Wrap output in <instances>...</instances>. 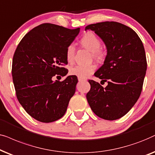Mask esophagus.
I'll return each mask as SVG.
<instances>
[{"instance_id":"1","label":"esophagus","mask_w":155,"mask_h":155,"mask_svg":"<svg viewBox=\"0 0 155 155\" xmlns=\"http://www.w3.org/2000/svg\"><path fill=\"white\" fill-rule=\"evenodd\" d=\"M78 80H79V82H81V81H86L85 79H81V78H78Z\"/></svg>"}]
</instances>
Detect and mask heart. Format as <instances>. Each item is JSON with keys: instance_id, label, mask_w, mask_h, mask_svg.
<instances>
[{"instance_id": "1", "label": "heart", "mask_w": 155, "mask_h": 155, "mask_svg": "<svg viewBox=\"0 0 155 155\" xmlns=\"http://www.w3.org/2000/svg\"><path fill=\"white\" fill-rule=\"evenodd\" d=\"M80 43L84 48L91 52L92 57L100 61L104 57V50L101 47V40L91 32H87L80 40ZM75 54V46L70 44L66 49V58L68 62H72ZM96 69V66L93 64L86 65H76L70 68L69 74L78 78L86 79L91 75Z\"/></svg>"}]
</instances>
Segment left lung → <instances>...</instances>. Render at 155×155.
<instances>
[{
	"label": "left lung",
	"mask_w": 155,
	"mask_h": 155,
	"mask_svg": "<svg viewBox=\"0 0 155 155\" xmlns=\"http://www.w3.org/2000/svg\"><path fill=\"white\" fill-rule=\"evenodd\" d=\"M94 31L106 46L104 64L94 74L108 82L104 88L89 80L88 103L97 116L108 120L120 118L139 98L147 70L145 48L137 34L117 22H102L86 26Z\"/></svg>",
	"instance_id": "left-lung-1"
}]
</instances>
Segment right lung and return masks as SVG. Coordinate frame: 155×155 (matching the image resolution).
<instances>
[{
  "label": "right lung",
  "instance_id": "obj_1",
  "mask_svg": "<svg viewBox=\"0 0 155 155\" xmlns=\"http://www.w3.org/2000/svg\"><path fill=\"white\" fill-rule=\"evenodd\" d=\"M79 31V28L41 24L27 33L15 49L12 76L16 96L26 112L40 122L60 119L75 93V76L62 81H53L52 77L67 74L66 49Z\"/></svg>",
  "mask_w": 155,
  "mask_h": 155
}]
</instances>
